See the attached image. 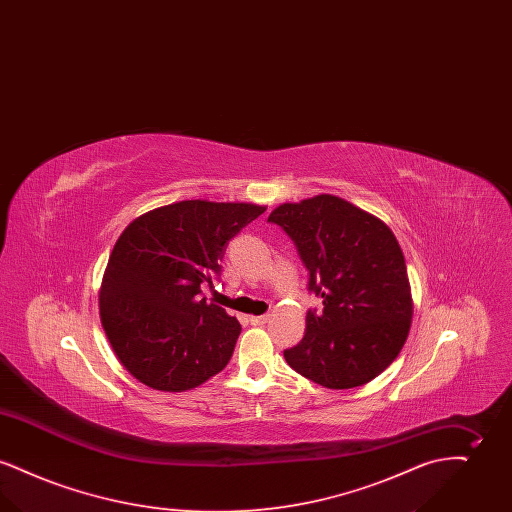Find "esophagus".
I'll return each mask as SVG.
<instances>
[{
    "instance_id": "obj_1",
    "label": "esophagus",
    "mask_w": 512,
    "mask_h": 512,
    "mask_svg": "<svg viewBox=\"0 0 512 512\" xmlns=\"http://www.w3.org/2000/svg\"><path fill=\"white\" fill-rule=\"evenodd\" d=\"M270 317L268 315H261V317H249V322L251 324H255V326H263V324H267Z\"/></svg>"
}]
</instances>
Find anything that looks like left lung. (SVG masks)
<instances>
[{
  "instance_id": "8db88e82",
  "label": "left lung",
  "mask_w": 512,
  "mask_h": 512,
  "mask_svg": "<svg viewBox=\"0 0 512 512\" xmlns=\"http://www.w3.org/2000/svg\"><path fill=\"white\" fill-rule=\"evenodd\" d=\"M268 222L292 240L322 311H307L305 336L284 351L301 376L330 390L363 386L407 340L413 303L403 251L390 228L336 195L284 203Z\"/></svg>"
}]
</instances>
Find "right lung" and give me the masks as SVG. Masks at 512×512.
Wrapping results in <instances>:
<instances>
[{
	"instance_id": "obj_1",
	"label": "right lung",
	"mask_w": 512,
	"mask_h": 512,
	"mask_svg": "<svg viewBox=\"0 0 512 512\" xmlns=\"http://www.w3.org/2000/svg\"><path fill=\"white\" fill-rule=\"evenodd\" d=\"M265 207L190 199L149 211L113 247L99 293L101 324L122 366L153 390L186 391L219 374L242 332L207 303L234 236Z\"/></svg>"
}]
</instances>
